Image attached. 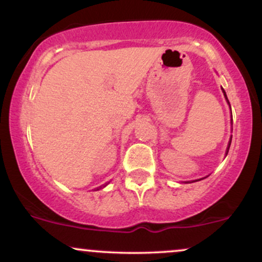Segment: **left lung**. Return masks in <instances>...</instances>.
<instances>
[{
  "label": "left lung",
  "mask_w": 262,
  "mask_h": 262,
  "mask_svg": "<svg viewBox=\"0 0 262 262\" xmlns=\"http://www.w3.org/2000/svg\"><path fill=\"white\" fill-rule=\"evenodd\" d=\"M223 90V89H222ZM223 93H224V97H225V100H227V102H228V104H229L230 106V103H229V101H228V97H227V93H225V91L223 90ZM231 111V110H230ZM231 122H233V119H231ZM230 144H231V137H230V140H229V143H228V148H227V152H225V154H228V151H229V148H230ZM202 180V179H201ZM192 182H194V181H192Z\"/></svg>",
  "instance_id": "8db88e82"
}]
</instances>
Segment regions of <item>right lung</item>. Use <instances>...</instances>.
<instances>
[{"mask_svg": "<svg viewBox=\"0 0 262 262\" xmlns=\"http://www.w3.org/2000/svg\"><path fill=\"white\" fill-rule=\"evenodd\" d=\"M102 187H104V186H100V187H97V188H96V189H95V191H97V189H101Z\"/></svg>", "mask_w": 262, "mask_h": 262, "instance_id": "1", "label": "right lung"}]
</instances>
